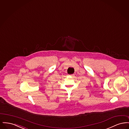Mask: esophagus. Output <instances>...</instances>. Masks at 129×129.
Masks as SVG:
<instances>
[{
	"instance_id": "esophagus-1",
	"label": "esophagus",
	"mask_w": 129,
	"mask_h": 129,
	"mask_svg": "<svg viewBox=\"0 0 129 129\" xmlns=\"http://www.w3.org/2000/svg\"><path fill=\"white\" fill-rule=\"evenodd\" d=\"M70 75L71 76H74V74H71V75Z\"/></svg>"
}]
</instances>
